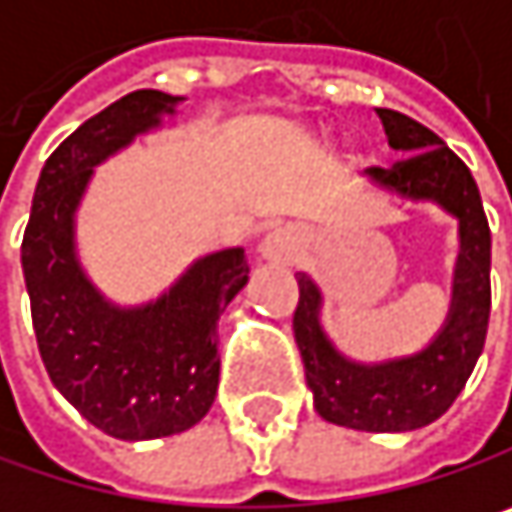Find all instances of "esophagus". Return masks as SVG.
Listing matches in <instances>:
<instances>
[{"label": "esophagus", "mask_w": 512, "mask_h": 512, "mask_svg": "<svg viewBox=\"0 0 512 512\" xmlns=\"http://www.w3.org/2000/svg\"><path fill=\"white\" fill-rule=\"evenodd\" d=\"M296 249H299V240L293 231H272L263 240V255L269 260H287V257L296 255Z\"/></svg>", "instance_id": "1"}]
</instances>
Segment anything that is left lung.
I'll list each match as a JSON object with an SVG mask.
<instances>
[{
	"label": "left lung",
	"mask_w": 512,
	"mask_h": 512,
	"mask_svg": "<svg viewBox=\"0 0 512 512\" xmlns=\"http://www.w3.org/2000/svg\"><path fill=\"white\" fill-rule=\"evenodd\" d=\"M388 145L400 154L391 168H367L370 180L412 201H436L460 219V257L454 299L436 341L421 353L361 364L341 356L320 326V290L299 272V305L293 335L302 353L314 409L350 430L406 433L433 424L457 400L486 344L489 287V222L468 165L433 130L394 109H376Z\"/></svg>",
	"instance_id": "1"
}]
</instances>
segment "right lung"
Returning a JSON list of instances; mask_svg holds the SVG:
<instances>
[{
	"label": "right lung",
	"instance_id": "right-lung-1",
	"mask_svg": "<svg viewBox=\"0 0 512 512\" xmlns=\"http://www.w3.org/2000/svg\"><path fill=\"white\" fill-rule=\"evenodd\" d=\"M180 97L142 88L73 130L47 159L23 234L32 323L52 385L106 436L145 442L195 427L219 388V317L246 287L243 249L195 260L139 308H118L85 278L73 216L106 156L174 115Z\"/></svg>",
	"mask_w": 512,
	"mask_h": 512
}]
</instances>
